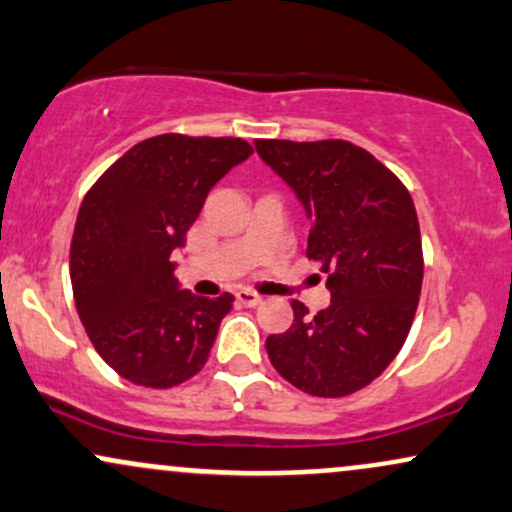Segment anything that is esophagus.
<instances>
[{
  "mask_svg": "<svg viewBox=\"0 0 512 512\" xmlns=\"http://www.w3.org/2000/svg\"><path fill=\"white\" fill-rule=\"evenodd\" d=\"M236 301L240 305H245V308H255V305L262 303V296H257V293H252L248 289H240L236 291Z\"/></svg>",
  "mask_w": 512,
  "mask_h": 512,
  "instance_id": "esophagus-1",
  "label": "esophagus"
}]
</instances>
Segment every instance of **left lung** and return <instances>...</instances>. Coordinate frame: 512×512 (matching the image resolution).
Segmentation results:
<instances>
[{
	"mask_svg": "<svg viewBox=\"0 0 512 512\" xmlns=\"http://www.w3.org/2000/svg\"><path fill=\"white\" fill-rule=\"evenodd\" d=\"M257 154L310 219L308 257L332 303L315 317L293 301V325L267 337L272 366L315 397H344L395 361L424 281L419 219L402 180L344 139H257Z\"/></svg>",
	"mask_w": 512,
	"mask_h": 512,
	"instance_id": "1",
	"label": "left lung"
}]
</instances>
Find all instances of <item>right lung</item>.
Returning <instances> with one entry per match:
<instances>
[{
  "mask_svg": "<svg viewBox=\"0 0 512 512\" xmlns=\"http://www.w3.org/2000/svg\"><path fill=\"white\" fill-rule=\"evenodd\" d=\"M250 154L236 137L158 134L86 192L69 252L74 303L91 344L129 383L166 390L207 363L233 296L180 289L170 257L211 187Z\"/></svg>",
  "mask_w": 512,
  "mask_h": 512,
  "instance_id": "add662e5",
  "label": "right lung"
}]
</instances>
